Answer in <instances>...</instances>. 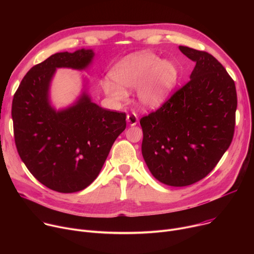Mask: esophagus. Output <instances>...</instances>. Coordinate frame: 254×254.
I'll return each instance as SVG.
<instances>
[{"mask_svg":"<svg viewBox=\"0 0 254 254\" xmlns=\"http://www.w3.org/2000/svg\"><path fill=\"white\" fill-rule=\"evenodd\" d=\"M127 122L129 126H135L138 122V119L135 114H130V115L127 116Z\"/></svg>","mask_w":254,"mask_h":254,"instance_id":"esophagus-1","label":"esophagus"}]
</instances>
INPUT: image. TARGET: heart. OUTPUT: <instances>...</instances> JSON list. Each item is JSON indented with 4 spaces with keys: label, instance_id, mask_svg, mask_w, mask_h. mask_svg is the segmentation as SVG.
<instances>
[{
    "label": "heart",
    "instance_id": "1",
    "mask_svg": "<svg viewBox=\"0 0 254 254\" xmlns=\"http://www.w3.org/2000/svg\"><path fill=\"white\" fill-rule=\"evenodd\" d=\"M111 79H105L101 88L106 96L123 101L127 89L137 87L139 104L144 108H157L171 96L177 81L176 66L153 52L129 55L117 63L111 71Z\"/></svg>",
    "mask_w": 254,
    "mask_h": 254
}]
</instances>
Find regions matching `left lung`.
Returning <instances> with one entry per match:
<instances>
[{
	"mask_svg": "<svg viewBox=\"0 0 254 254\" xmlns=\"http://www.w3.org/2000/svg\"><path fill=\"white\" fill-rule=\"evenodd\" d=\"M196 63L190 80L159 110L140 119L141 154L152 175L173 187L205 178L229 148L235 127V83L205 51L179 46Z\"/></svg>",
	"mask_w": 254,
	"mask_h": 254,
	"instance_id": "8db88e82",
	"label": "left lung"
}]
</instances>
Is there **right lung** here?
Here are the masks:
<instances>
[{
    "label": "right lung",
    "mask_w": 254,
    "mask_h": 254,
    "mask_svg": "<svg viewBox=\"0 0 254 254\" xmlns=\"http://www.w3.org/2000/svg\"><path fill=\"white\" fill-rule=\"evenodd\" d=\"M91 49L60 52L33 66L12 103L16 147L30 173L60 193L85 189L98 176L117 137L126 129V114L104 110L84 89L70 106L56 111L50 84L57 68L86 69Z\"/></svg>",
    "instance_id": "obj_1"
}]
</instances>
